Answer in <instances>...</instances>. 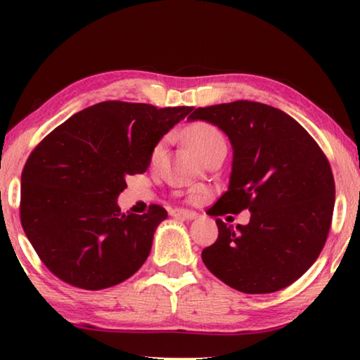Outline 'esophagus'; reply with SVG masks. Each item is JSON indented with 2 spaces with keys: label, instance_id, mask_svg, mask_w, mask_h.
<instances>
[{
  "label": "esophagus",
  "instance_id": "obj_1",
  "mask_svg": "<svg viewBox=\"0 0 360 360\" xmlns=\"http://www.w3.org/2000/svg\"><path fill=\"white\" fill-rule=\"evenodd\" d=\"M172 216L174 218H181V219H195L196 218V213L195 211H188V210H172Z\"/></svg>",
  "mask_w": 360,
  "mask_h": 360
}]
</instances>
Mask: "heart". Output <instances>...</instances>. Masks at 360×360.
<instances>
[{
	"label": "heart",
	"instance_id": "obj_1",
	"mask_svg": "<svg viewBox=\"0 0 360 360\" xmlns=\"http://www.w3.org/2000/svg\"><path fill=\"white\" fill-rule=\"evenodd\" d=\"M186 139H188V144L193 147V150L198 154L201 159H205L206 155L210 154L211 150L218 149V147H226V137L223 132H221L218 127L210 124V122H196L186 131ZM162 147H164V142H159L155 146L154 152H152V157H159L162 152Z\"/></svg>",
	"mask_w": 360,
	"mask_h": 360
}]
</instances>
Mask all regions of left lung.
Listing matches in <instances>:
<instances>
[{
  "label": "left lung",
  "mask_w": 360,
  "mask_h": 360,
  "mask_svg": "<svg viewBox=\"0 0 360 360\" xmlns=\"http://www.w3.org/2000/svg\"><path fill=\"white\" fill-rule=\"evenodd\" d=\"M190 121L218 126L233 146L228 191L210 216L250 211L249 224L219 218L218 239L201 259L221 282L243 293L278 292L314 264L334 210L331 165L292 116L248 100L196 108Z\"/></svg>",
  "instance_id": "left-lung-1"
}]
</instances>
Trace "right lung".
Returning a JSON list of instances; mask_svg holds the SVG:
<instances>
[{
    "mask_svg": "<svg viewBox=\"0 0 360 360\" xmlns=\"http://www.w3.org/2000/svg\"><path fill=\"white\" fill-rule=\"evenodd\" d=\"M191 110L103 101L68 117L32 150L21 175V224L56 277L103 290L142 267L167 211L152 205L146 214H122L117 196Z\"/></svg>",
    "mask_w": 360,
    "mask_h": 360,
    "instance_id": "obj_1",
    "label": "right lung"
}]
</instances>
